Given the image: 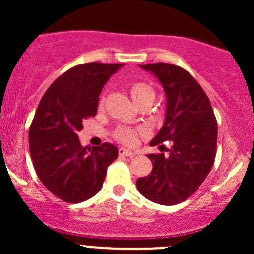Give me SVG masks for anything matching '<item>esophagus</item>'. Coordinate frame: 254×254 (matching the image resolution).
<instances>
[{
	"label": "esophagus",
	"instance_id": "1",
	"mask_svg": "<svg viewBox=\"0 0 254 254\" xmlns=\"http://www.w3.org/2000/svg\"><path fill=\"white\" fill-rule=\"evenodd\" d=\"M119 156H124V157H134L135 153L131 152L129 150H125V148H119Z\"/></svg>",
	"mask_w": 254,
	"mask_h": 254
}]
</instances>
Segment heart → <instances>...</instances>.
Segmentation results:
<instances>
[{
  "label": "heart",
  "mask_w": 254,
  "mask_h": 254,
  "mask_svg": "<svg viewBox=\"0 0 254 254\" xmlns=\"http://www.w3.org/2000/svg\"><path fill=\"white\" fill-rule=\"evenodd\" d=\"M127 91L130 96L134 99L135 103L139 107H148L153 102L156 97V91L150 83L143 81H131L127 83ZM104 106V96L99 99V107ZM142 131L140 129H134L129 127H119L113 134V137L125 146H134L136 145L137 139Z\"/></svg>",
  "instance_id": "1"
}]
</instances>
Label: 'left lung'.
<instances>
[{
    "label": "left lung",
    "instance_id": "left-lung-1",
    "mask_svg": "<svg viewBox=\"0 0 254 254\" xmlns=\"http://www.w3.org/2000/svg\"><path fill=\"white\" fill-rule=\"evenodd\" d=\"M141 67L160 79L167 96L166 122L150 145H173L168 156L148 155L153 168L137 179L136 187L153 203L176 205L190 198L211 171L216 156V118L206 93L188 71L166 63Z\"/></svg>",
    "mask_w": 254,
    "mask_h": 254
}]
</instances>
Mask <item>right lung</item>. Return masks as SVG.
I'll return each mask as SVG.
<instances>
[{"mask_svg": "<svg viewBox=\"0 0 254 254\" xmlns=\"http://www.w3.org/2000/svg\"><path fill=\"white\" fill-rule=\"evenodd\" d=\"M122 64L87 63L64 72L47 89L29 127V151L40 182L70 204L96 195L118 157L108 142L89 148L78 141L84 122L96 115L99 94Z\"/></svg>", "mask_w": 254, "mask_h": 254, "instance_id": "1", "label": "right lung"}]
</instances>
